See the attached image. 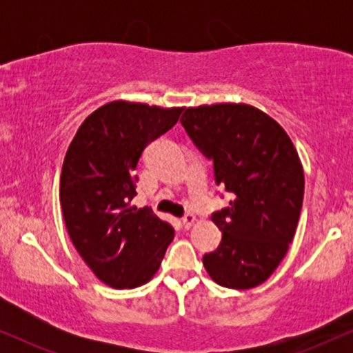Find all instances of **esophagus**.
Returning <instances> with one entry per match:
<instances>
[{
	"instance_id": "esophagus-1",
	"label": "esophagus",
	"mask_w": 353,
	"mask_h": 353,
	"mask_svg": "<svg viewBox=\"0 0 353 353\" xmlns=\"http://www.w3.org/2000/svg\"><path fill=\"white\" fill-rule=\"evenodd\" d=\"M194 222H196V216H194V214H185V216L182 217V224H184L185 229L192 228Z\"/></svg>"
}]
</instances>
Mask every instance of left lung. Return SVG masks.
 <instances>
[{
    "label": "left lung",
    "instance_id": "left-lung-1",
    "mask_svg": "<svg viewBox=\"0 0 353 353\" xmlns=\"http://www.w3.org/2000/svg\"><path fill=\"white\" fill-rule=\"evenodd\" d=\"M181 124L214 163L216 184L232 196L210 217L222 241L202 264L228 289L261 285L285 257L301 217L303 169L292 141L249 104L188 108Z\"/></svg>",
    "mask_w": 353,
    "mask_h": 353
}]
</instances>
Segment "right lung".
Returning <instances> with one entry per match:
<instances>
[{
  "mask_svg": "<svg viewBox=\"0 0 353 353\" xmlns=\"http://www.w3.org/2000/svg\"><path fill=\"white\" fill-rule=\"evenodd\" d=\"M182 108L112 101L79 125L61 171L59 201L72 244L101 282L134 289L151 281L174 228L131 205L139 157L177 123Z\"/></svg>",
  "mask_w": 353,
  "mask_h": 353,
  "instance_id": "right-lung-1",
  "label": "right lung"
}]
</instances>
